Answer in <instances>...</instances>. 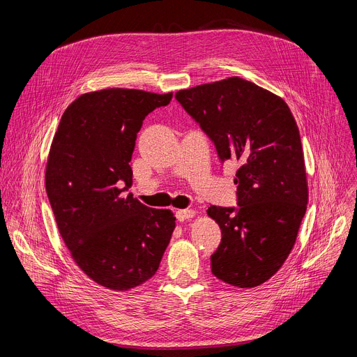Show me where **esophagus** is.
I'll return each mask as SVG.
<instances>
[{"label":"esophagus","mask_w":357,"mask_h":357,"mask_svg":"<svg viewBox=\"0 0 357 357\" xmlns=\"http://www.w3.org/2000/svg\"><path fill=\"white\" fill-rule=\"evenodd\" d=\"M195 213H196V212H195L193 209H182V211H176L175 216H176V219H178L179 222H185V220L193 218Z\"/></svg>","instance_id":"obj_1"}]
</instances>
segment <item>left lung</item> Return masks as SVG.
I'll return each mask as SVG.
<instances>
[{
	"mask_svg": "<svg viewBox=\"0 0 357 357\" xmlns=\"http://www.w3.org/2000/svg\"><path fill=\"white\" fill-rule=\"evenodd\" d=\"M175 98L212 139L220 162H238V206L208 209L222 230L212 273L233 287H257L289 256L307 212L295 119L281 97L237 76L179 90Z\"/></svg>",
	"mask_w": 357,
	"mask_h": 357,
	"instance_id": "left-lung-1",
	"label": "left lung"
}]
</instances>
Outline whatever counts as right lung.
<instances>
[{"mask_svg": "<svg viewBox=\"0 0 357 357\" xmlns=\"http://www.w3.org/2000/svg\"><path fill=\"white\" fill-rule=\"evenodd\" d=\"M171 100L172 93L134 89L82 94L50 145L45 185L59 233L80 270L109 289L127 291L154 275L175 229L171 211L124 193L137 132Z\"/></svg>", "mask_w": 357, "mask_h": 357, "instance_id": "1", "label": "right lung"}]
</instances>
